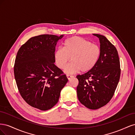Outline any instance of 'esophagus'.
<instances>
[{"instance_id": "1", "label": "esophagus", "mask_w": 135, "mask_h": 135, "mask_svg": "<svg viewBox=\"0 0 135 135\" xmlns=\"http://www.w3.org/2000/svg\"><path fill=\"white\" fill-rule=\"evenodd\" d=\"M66 76H67V78L68 79V80H70L71 78H73V76H72V75H66Z\"/></svg>"}]
</instances>
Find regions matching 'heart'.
I'll list each match as a JSON object with an SVG mask.
<instances>
[{
	"label": "heart",
	"mask_w": 135,
	"mask_h": 135,
	"mask_svg": "<svg viewBox=\"0 0 135 135\" xmlns=\"http://www.w3.org/2000/svg\"><path fill=\"white\" fill-rule=\"evenodd\" d=\"M100 47L95 44L79 36H73L64 43L63 48H59L54 53V61L57 67L64 69L66 74L79 71L87 72L95 66L100 57Z\"/></svg>",
	"instance_id": "heart-1"
}]
</instances>
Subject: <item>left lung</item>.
Masks as SVG:
<instances>
[{"label": "left lung", "instance_id": "obj_1", "mask_svg": "<svg viewBox=\"0 0 135 135\" xmlns=\"http://www.w3.org/2000/svg\"><path fill=\"white\" fill-rule=\"evenodd\" d=\"M100 39L101 54L91 70L76 76L79 101L90 109H98L112 99L120 75V60L115 47L104 36L94 34Z\"/></svg>", "mask_w": 135, "mask_h": 135}]
</instances>
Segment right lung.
<instances>
[{
	"label": "right lung",
	"instance_id": "1",
	"mask_svg": "<svg viewBox=\"0 0 135 135\" xmlns=\"http://www.w3.org/2000/svg\"><path fill=\"white\" fill-rule=\"evenodd\" d=\"M63 36L43 34L34 36L20 48L14 75L18 91L31 107L47 110L57 103L68 79L54 64L57 42Z\"/></svg>",
	"mask_w": 135,
	"mask_h": 135
}]
</instances>
